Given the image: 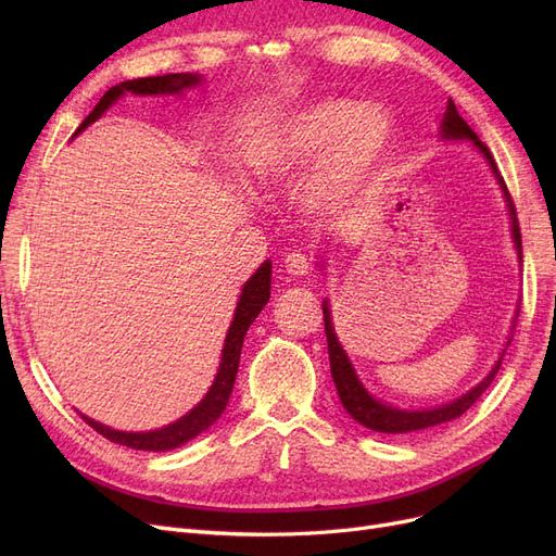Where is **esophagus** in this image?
Listing matches in <instances>:
<instances>
[{
    "mask_svg": "<svg viewBox=\"0 0 556 556\" xmlns=\"http://www.w3.org/2000/svg\"><path fill=\"white\" fill-rule=\"evenodd\" d=\"M313 260L306 255V252H290L288 257H285V271L290 276H306L311 271Z\"/></svg>",
    "mask_w": 556,
    "mask_h": 556,
    "instance_id": "34e87169",
    "label": "esophagus"
}]
</instances>
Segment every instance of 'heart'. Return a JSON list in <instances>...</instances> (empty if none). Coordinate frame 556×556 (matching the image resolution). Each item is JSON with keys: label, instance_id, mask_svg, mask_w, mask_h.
Here are the masks:
<instances>
[{"label": "heart", "instance_id": "heart-1", "mask_svg": "<svg viewBox=\"0 0 556 556\" xmlns=\"http://www.w3.org/2000/svg\"><path fill=\"white\" fill-rule=\"evenodd\" d=\"M394 153V127L378 106L319 99L292 113L257 153L268 176L299 174L319 162L311 185L315 206L343 208L371 194Z\"/></svg>", "mask_w": 556, "mask_h": 556}]
</instances>
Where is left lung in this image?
I'll return each instance as SVG.
<instances>
[{
    "label": "left lung",
    "instance_id": "obj_1",
    "mask_svg": "<svg viewBox=\"0 0 556 556\" xmlns=\"http://www.w3.org/2000/svg\"><path fill=\"white\" fill-rule=\"evenodd\" d=\"M441 131H443V139H470L480 148V153H484L486 162L492 164V169H494V174L501 182V188H503V194H506V199H508V208H510V215H513V239H515V245H517L519 257H521V231H519L513 197L506 188V182H503V178L496 172V164L492 160L490 148H486L476 137V131L466 125V121L459 115V111H457V106H454L452 99H447V109H445V115H443ZM323 313H325V333H327V348H329L331 378H333V384H336V392H339V396H341L343 408L352 417H355L359 425H364L366 429L380 431V433H415V431H422V429H429V427H439L443 422H450V419H454V417L464 415L484 394L486 387L492 384V380L496 378L498 368H501V362H503V355H501V359L492 368V374L486 376L476 387V390H470L462 399L447 403V406L431 408V410H399V408H392V406H384V403L376 401L371 394L364 390V384L359 382L355 368H352L339 339H336L327 301H323Z\"/></svg>",
    "mask_w": 556,
    "mask_h": 556
}]
</instances>
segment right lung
I'll return each instance as SVG.
<instances>
[{"label":"right lung","mask_w":556,"mask_h":556,"mask_svg":"<svg viewBox=\"0 0 556 556\" xmlns=\"http://www.w3.org/2000/svg\"><path fill=\"white\" fill-rule=\"evenodd\" d=\"M199 76L197 74H166V76H148V78H137V80H125L121 86H113L111 90H106V94L99 99V104L92 109V113L80 123L78 131L86 129L90 123H94L99 115H102L117 97L125 92H134V94H174L180 92L182 88L197 86ZM268 294H271V264L264 262L257 274L252 276L245 288L241 292L237 313H233V323L229 327V333L225 339V350H223V362L220 368H217L215 382L211 387V392L204 396V401L199 403L197 408H192L188 415L180 417L178 422L157 429V431H146V433H125V431H115L109 429L104 425L94 422V419L80 415L86 422L97 431L102 433L104 439L127 445L131 450H150V452H162V450H174L182 443H188L194 435H199L201 431H206L217 417L223 415L233 380H237V371H239V359H241V348H243V339L248 327L255 323V317L260 315V311L266 306Z\"/></svg>","instance_id":"add662e5"}]
</instances>
